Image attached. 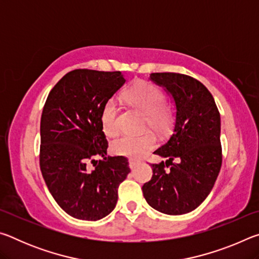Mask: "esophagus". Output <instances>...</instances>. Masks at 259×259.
Returning a JSON list of instances; mask_svg holds the SVG:
<instances>
[{
    "mask_svg": "<svg viewBox=\"0 0 259 259\" xmlns=\"http://www.w3.org/2000/svg\"><path fill=\"white\" fill-rule=\"evenodd\" d=\"M139 164H140V162L137 161V160H130L129 161V166H130L131 170H135Z\"/></svg>",
    "mask_w": 259,
    "mask_h": 259,
    "instance_id": "1",
    "label": "esophagus"
}]
</instances>
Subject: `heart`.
Masks as SVG:
<instances>
[{"label":"heart","mask_w":259,"mask_h":259,"mask_svg":"<svg viewBox=\"0 0 259 259\" xmlns=\"http://www.w3.org/2000/svg\"><path fill=\"white\" fill-rule=\"evenodd\" d=\"M125 99L145 112L144 123L150 125L156 133L168 130L172 120V113L164 104V94L159 87L151 82H136L125 91ZM117 104L115 99H108L100 113V124L107 136H114L119 131L117 124ZM155 137L150 131L139 135H122L113 140L112 150L119 155L138 157L154 146Z\"/></svg>","instance_id":"b5f03b06"}]
</instances>
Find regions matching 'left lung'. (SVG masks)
<instances>
[{
    "label": "left lung",
    "instance_id": "left-lung-1",
    "mask_svg": "<svg viewBox=\"0 0 259 259\" xmlns=\"http://www.w3.org/2000/svg\"><path fill=\"white\" fill-rule=\"evenodd\" d=\"M150 80L164 88L176 108L171 135L154 152L166 161L151 164L153 176L143 194L157 211L184 214L203 202L221 170V115L212 95L195 78L152 73Z\"/></svg>",
    "mask_w": 259,
    "mask_h": 259
}]
</instances>
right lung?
Instances as JSON below:
<instances>
[{
  "label": "right lung",
  "instance_id": "add662e5",
  "mask_svg": "<svg viewBox=\"0 0 259 259\" xmlns=\"http://www.w3.org/2000/svg\"><path fill=\"white\" fill-rule=\"evenodd\" d=\"M124 83L121 72L74 69L52 88L43 107L42 176L56 202L74 218L98 221L111 213L117 188L130 172L126 157H106L108 143L100 124L105 103ZM96 155L103 159L94 160Z\"/></svg>",
  "mask_w": 259,
  "mask_h": 259
}]
</instances>
